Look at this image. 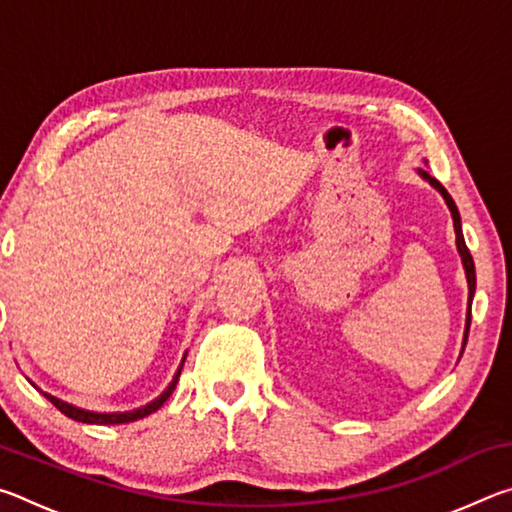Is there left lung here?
<instances>
[{
	"mask_svg": "<svg viewBox=\"0 0 512 512\" xmlns=\"http://www.w3.org/2000/svg\"><path fill=\"white\" fill-rule=\"evenodd\" d=\"M424 180H429L431 187H436L440 194H443L445 203L449 207V212H452V219H454V232H456V248H458V255L463 259V268H465V277H467V289H470V296H467V318H465V336H463V350H465V343H467V334H470V323H472V298H474V289H476V273H474V259L470 255V250L465 246V239H463V230H461V214H458V207L454 203V198L447 194V189L438 183L436 178L429 176L427 171L420 169L418 171Z\"/></svg>",
	"mask_w": 512,
	"mask_h": 512,
	"instance_id": "8db88e82",
	"label": "left lung"
}]
</instances>
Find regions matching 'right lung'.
I'll use <instances>...</instances> for the list:
<instances>
[{
	"mask_svg": "<svg viewBox=\"0 0 512 512\" xmlns=\"http://www.w3.org/2000/svg\"><path fill=\"white\" fill-rule=\"evenodd\" d=\"M185 357H187V354H185ZM185 357H183V361H180V368H178L176 377H173L171 384L167 386V391H164L160 397H155L153 402H149V404H146V406H142V409H135V411H126V413H94V411H85V409H79V406H72V404H67V402L58 400V397L49 395V393H42V391H40V393L45 395L47 400H49L51 404H54L60 413L67 415V418L76 420V422H85V424H126V422H135V420L144 418V415H151L153 411H158L160 406L169 400L171 393L176 391V384H178L180 370H183Z\"/></svg>",
	"mask_w": 512,
	"mask_h": 512,
	"instance_id": "1",
	"label": "right lung"
}]
</instances>
